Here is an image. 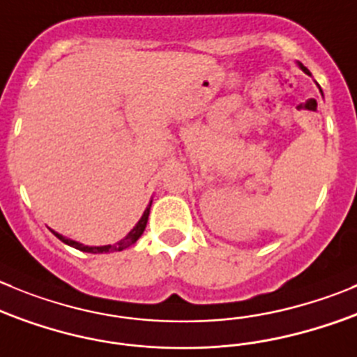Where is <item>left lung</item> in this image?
Wrapping results in <instances>:
<instances>
[{
	"mask_svg": "<svg viewBox=\"0 0 357 357\" xmlns=\"http://www.w3.org/2000/svg\"><path fill=\"white\" fill-rule=\"evenodd\" d=\"M298 64H300V68H301V70H303V71H305V73H307V75H310V71H308V70H307V68H305V66H303V64H301V63H298Z\"/></svg>",
	"mask_w": 357,
	"mask_h": 357,
	"instance_id": "1",
	"label": "left lung"
}]
</instances>
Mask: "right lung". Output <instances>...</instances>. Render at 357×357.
Here are the masks:
<instances>
[{"mask_svg":"<svg viewBox=\"0 0 357 357\" xmlns=\"http://www.w3.org/2000/svg\"><path fill=\"white\" fill-rule=\"evenodd\" d=\"M151 205H152V202L149 203V206H147V208H145L144 215H142V219L138 220V222H137V226H135L133 229H131V231L128 233V235H126L124 238L121 240V242L114 243V245L89 247V245H84V243H80V242H75V240H71V238H66V236L59 235V233L52 231V229H50V231H52L54 235H56L57 238L61 240V242H64V243H66V245H70V247H75V249L82 250V252H91V254L117 252V250H124V249H128V247H131V245H133L135 242H137L138 238H140V236H142V233L145 231V226H147V220H149V212H151Z\"/></svg>","mask_w":357,"mask_h":357,"instance_id":"add662e5","label":"right lung"}]
</instances>
